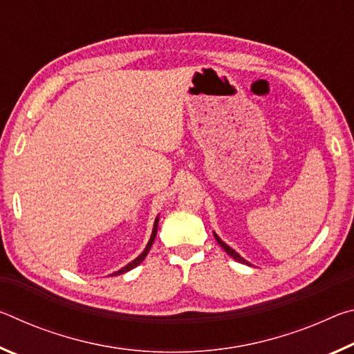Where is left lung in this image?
Instances as JSON below:
<instances>
[{
    "mask_svg": "<svg viewBox=\"0 0 354 354\" xmlns=\"http://www.w3.org/2000/svg\"><path fill=\"white\" fill-rule=\"evenodd\" d=\"M214 237H215V241H217V242H218V245H220V247H221V248H223V250L226 251V253H227V254H230V256L232 257V259H236L237 262L247 263V266H251V263H250L248 261H245V259H243V257H242L241 254H239V253H237V251H234V250H232L231 247H227V245H226V243H225L223 241H221V239H220V237H218L217 234H215V232H214Z\"/></svg>",
    "mask_w": 354,
    "mask_h": 354,
    "instance_id": "8db88e82",
    "label": "left lung"
}]
</instances>
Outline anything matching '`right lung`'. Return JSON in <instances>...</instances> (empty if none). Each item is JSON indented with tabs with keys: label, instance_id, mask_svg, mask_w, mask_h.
I'll return each mask as SVG.
<instances>
[{
	"label": "right lung",
	"instance_id": "right-lung-1",
	"mask_svg": "<svg viewBox=\"0 0 354 354\" xmlns=\"http://www.w3.org/2000/svg\"><path fill=\"white\" fill-rule=\"evenodd\" d=\"M158 223H159V217H156V220H154V226H153V232H151V237H149V241H148V243H147L145 250H143L142 253H140L139 256H137L133 262H129L128 266H124L123 268H120L118 272H113V273H112V277H117V274H122V273H127V272H129V270H133L134 267L139 266V263H140L143 259H145L147 254H148V251H149V248H151V245H153L154 239H156V232H158Z\"/></svg>",
	"mask_w": 354,
	"mask_h": 354
}]
</instances>
